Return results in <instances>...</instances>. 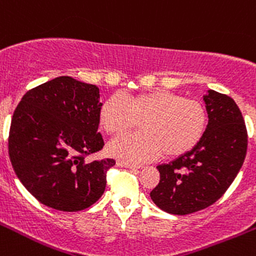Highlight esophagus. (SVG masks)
<instances>
[{"label":"esophagus","mask_w":256,"mask_h":256,"mask_svg":"<svg viewBox=\"0 0 256 256\" xmlns=\"http://www.w3.org/2000/svg\"><path fill=\"white\" fill-rule=\"evenodd\" d=\"M117 166H122V168L135 169V170H139V169L142 168V166H138V164H132V163H128V162H122V160L117 162Z\"/></svg>","instance_id":"obj_1"}]
</instances>
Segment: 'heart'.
Masks as SVG:
<instances>
[{
	"mask_svg": "<svg viewBox=\"0 0 256 256\" xmlns=\"http://www.w3.org/2000/svg\"><path fill=\"white\" fill-rule=\"evenodd\" d=\"M138 122L142 132L114 140L110 154L131 162L184 155L204 136L208 116L202 102L166 90L111 96L100 108V125L108 135H122Z\"/></svg>",
	"mask_w": 256,
	"mask_h": 256,
	"instance_id": "heart-1",
	"label": "heart"
}]
</instances>
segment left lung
Wrapping results in <instances>:
<instances>
[{"label": "left lung", "instance_id": "8db88e82", "mask_svg": "<svg viewBox=\"0 0 256 256\" xmlns=\"http://www.w3.org/2000/svg\"><path fill=\"white\" fill-rule=\"evenodd\" d=\"M204 100L208 124L202 140L187 154L156 166L160 180L150 197L168 214H190L214 204L246 156V126L235 101L214 90Z\"/></svg>", "mask_w": 256, "mask_h": 256}]
</instances>
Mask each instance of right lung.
<instances>
[{
  "label": "right lung",
  "instance_id": "obj_1",
  "mask_svg": "<svg viewBox=\"0 0 256 256\" xmlns=\"http://www.w3.org/2000/svg\"><path fill=\"white\" fill-rule=\"evenodd\" d=\"M100 90L72 77L28 90L14 112L8 155L16 176L40 204L64 212L88 208L106 188L114 159L87 163L104 148Z\"/></svg>",
  "mask_w": 256,
  "mask_h": 256
}]
</instances>
